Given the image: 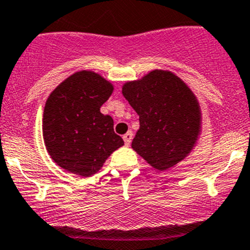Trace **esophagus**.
Returning a JSON list of instances; mask_svg holds the SVG:
<instances>
[{
	"instance_id": "34e87169",
	"label": "esophagus",
	"mask_w": 250,
	"mask_h": 250,
	"mask_svg": "<svg viewBox=\"0 0 250 250\" xmlns=\"http://www.w3.org/2000/svg\"><path fill=\"white\" fill-rule=\"evenodd\" d=\"M124 142H125V145H126V146H129L130 144H131V140H132V132L131 131H129V132H126V134L124 135Z\"/></svg>"
}]
</instances>
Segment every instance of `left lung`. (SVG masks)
I'll list each match as a JSON object with an SVG mask.
<instances>
[{
	"instance_id": "8db88e82",
	"label": "left lung",
	"mask_w": 250,
	"mask_h": 250,
	"mask_svg": "<svg viewBox=\"0 0 250 250\" xmlns=\"http://www.w3.org/2000/svg\"><path fill=\"white\" fill-rule=\"evenodd\" d=\"M123 96L140 116L131 147L152 168L165 172L187 158L198 145L203 114L191 88L168 70H152L127 81Z\"/></svg>"
}]
</instances>
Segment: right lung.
<instances>
[{
	"mask_svg": "<svg viewBox=\"0 0 250 250\" xmlns=\"http://www.w3.org/2000/svg\"><path fill=\"white\" fill-rule=\"evenodd\" d=\"M113 91L110 81L82 70L68 76L47 97L42 139L52 161L66 172L91 177L124 145L114 132L111 116L101 113Z\"/></svg>",
	"mask_w": 250,
	"mask_h": 250,
	"instance_id": "add662e5",
	"label": "right lung"
}]
</instances>
